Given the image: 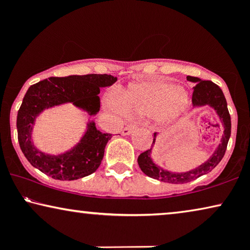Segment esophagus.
Listing matches in <instances>:
<instances>
[{"label":"esophagus","mask_w":250,"mask_h":250,"mask_svg":"<svg viewBox=\"0 0 250 250\" xmlns=\"http://www.w3.org/2000/svg\"><path fill=\"white\" fill-rule=\"evenodd\" d=\"M138 126H139L138 123H131V124H128L127 126H126V127L123 128L122 134L123 135H129L133 131H134V129L138 128Z\"/></svg>","instance_id":"obj_1"}]
</instances>
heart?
Instances as JSON below:
<instances>
[{"mask_svg":"<svg viewBox=\"0 0 250 250\" xmlns=\"http://www.w3.org/2000/svg\"><path fill=\"white\" fill-rule=\"evenodd\" d=\"M122 104L109 100L111 108H125L135 115H152L159 124H169L180 117L189 105L183 88L164 81H146L131 84L122 94Z\"/></svg>","mask_w":250,"mask_h":250,"instance_id":"b5f03b06","label":"heart"}]
</instances>
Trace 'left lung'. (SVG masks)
Listing matches in <instances>:
<instances>
[{
	"instance_id": "left-lung-1",
	"label": "left lung",
	"mask_w": 250,
	"mask_h": 250,
	"mask_svg": "<svg viewBox=\"0 0 250 250\" xmlns=\"http://www.w3.org/2000/svg\"><path fill=\"white\" fill-rule=\"evenodd\" d=\"M187 80L192 82V83H196V86L193 87L192 93L193 107L197 108L209 105L210 108H213L216 111L217 116L222 121V124L224 126L223 135H222L221 143L218 145L213 155L209 157V159L206 160L204 164H201L200 166L196 167L194 169L188 170V172L184 173H175L164 169L153 163L151 158V150L153 148V145L156 143L157 133H155L153 134L155 138H153L152 148L142 152L139 156L138 163L140 168H141V170L146 175L152 177L155 180L162 181V182L183 184L196 180L199 176L204 175V174L209 173L210 170H213L220 164L222 158L224 157V153L227 151L229 139H230L231 135V117L228 110L227 100H225V97L220 86L213 83L211 81H203L198 77L188 76Z\"/></svg>"
}]
</instances>
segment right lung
I'll return each instance as SVG.
<instances>
[{"mask_svg": "<svg viewBox=\"0 0 250 250\" xmlns=\"http://www.w3.org/2000/svg\"><path fill=\"white\" fill-rule=\"evenodd\" d=\"M116 81L117 77L111 75L90 74L50 77L32 85L17 116L19 146L27 160L54 180L73 181L94 173L111 139V134L97 129L94 122L87 123L86 132L74 148L60 155H49L37 149L32 140L33 127L41 112L63 104H73L90 116L97 115L100 110V87L110 86Z\"/></svg>", "mask_w": 250, "mask_h": 250, "instance_id": "obj_1", "label": "right lung"}]
</instances>
